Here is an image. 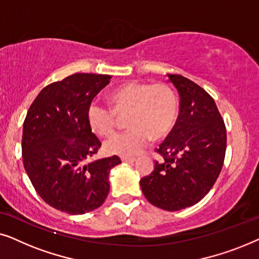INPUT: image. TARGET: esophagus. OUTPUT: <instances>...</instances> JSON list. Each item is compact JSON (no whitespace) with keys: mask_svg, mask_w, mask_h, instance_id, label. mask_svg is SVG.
Here are the masks:
<instances>
[{"mask_svg":"<svg viewBox=\"0 0 259 259\" xmlns=\"http://www.w3.org/2000/svg\"><path fill=\"white\" fill-rule=\"evenodd\" d=\"M121 161L122 162H134V161H136V158H133V157H121Z\"/></svg>","mask_w":259,"mask_h":259,"instance_id":"34e87169","label":"esophagus"}]
</instances>
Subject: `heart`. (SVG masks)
<instances>
[{
    "label": "heart",
    "instance_id": "obj_1",
    "mask_svg": "<svg viewBox=\"0 0 259 259\" xmlns=\"http://www.w3.org/2000/svg\"><path fill=\"white\" fill-rule=\"evenodd\" d=\"M112 108L92 102L87 111L90 127L100 137H111L115 131L116 116L128 115L126 133L106 141L111 154L131 157L139 154L148 138L159 140L171 132L178 118V98L167 83L131 81L120 84L108 94Z\"/></svg>",
    "mask_w": 259,
    "mask_h": 259
}]
</instances>
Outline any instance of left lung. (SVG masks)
I'll list each match as a JSON object with an SVG mask.
<instances>
[{"label":"left lung","instance_id":"obj_1","mask_svg":"<svg viewBox=\"0 0 259 259\" xmlns=\"http://www.w3.org/2000/svg\"><path fill=\"white\" fill-rule=\"evenodd\" d=\"M180 97L179 116L157 152L162 161L140 179L144 196L166 211H179L208 193L222 171L226 128L213 99L186 77L167 74Z\"/></svg>","mask_w":259,"mask_h":259}]
</instances>
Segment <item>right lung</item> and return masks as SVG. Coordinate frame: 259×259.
I'll list each match as a JSON object with an SVG mask.
<instances>
[{"instance_id": "right-lung-1", "label": "right lung", "mask_w": 259, "mask_h": 259, "mask_svg": "<svg viewBox=\"0 0 259 259\" xmlns=\"http://www.w3.org/2000/svg\"><path fill=\"white\" fill-rule=\"evenodd\" d=\"M111 80L76 73L42 90L23 122V166L34 189L56 210L83 214L100 207L109 192L108 176L121 164L113 155L90 161L101 146L87 111Z\"/></svg>"}]
</instances>
